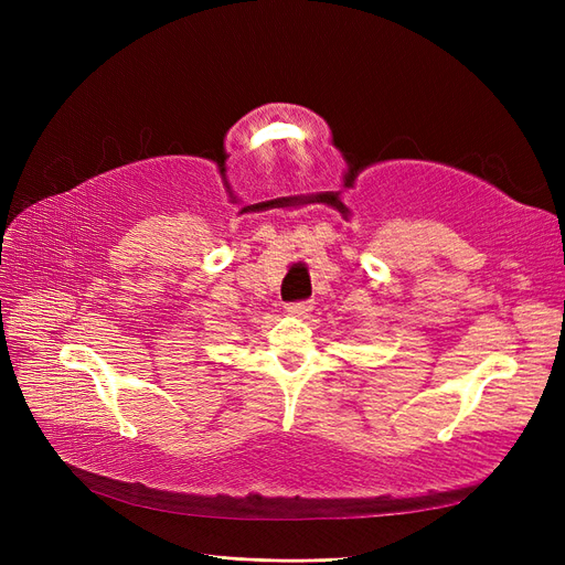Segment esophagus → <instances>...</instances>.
Listing matches in <instances>:
<instances>
[{"label": "esophagus", "instance_id": "esophagus-1", "mask_svg": "<svg viewBox=\"0 0 565 565\" xmlns=\"http://www.w3.org/2000/svg\"><path fill=\"white\" fill-rule=\"evenodd\" d=\"M285 309L292 316H309L313 311V301H295V303H287Z\"/></svg>", "mask_w": 565, "mask_h": 565}]
</instances>
